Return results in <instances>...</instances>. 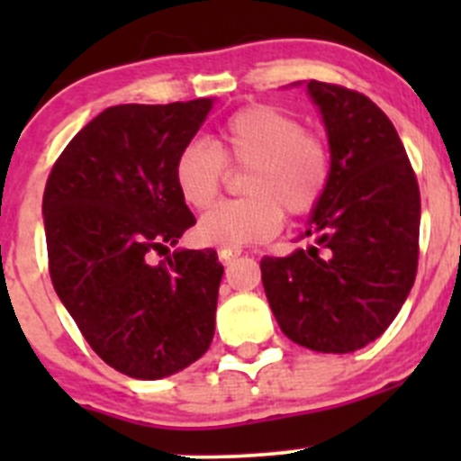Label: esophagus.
Segmentation results:
<instances>
[{"instance_id": "1", "label": "esophagus", "mask_w": 461, "mask_h": 461, "mask_svg": "<svg viewBox=\"0 0 461 461\" xmlns=\"http://www.w3.org/2000/svg\"><path fill=\"white\" fill-rule=\"evenodd\" d=\"M240 249H234V248H221L218 249V258H221L222 265H230L231 260L239 258Z\"/></svg>"}]
</instances>
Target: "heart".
<instances>
[{"label": "heart", "mask_w": 461, "mask_h": 461, "mask_svg": "<svg viewBox=\"0 0 461 461\" xmlns=\"http://www.w3.org/2000/svg\"><path fill=\"white\" fill-rule=\"evenodd\" d=\"M227 169L248 171L245 198L216 204L201 218L203 243L245 248L269 240L281 230L283 213L303 218L323 203L332 183V149L317 131L274 104L234 111L213 142L189 140L174 160V183L194 209H207L221 196Z\"/></svg>", "instance_id": "b5f03b06"}]
</instances>
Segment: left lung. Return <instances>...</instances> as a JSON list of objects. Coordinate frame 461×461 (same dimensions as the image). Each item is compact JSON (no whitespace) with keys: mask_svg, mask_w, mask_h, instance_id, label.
<instances>
[{"mask_svg":"<svg viewBox=\"0 0 461 461\" xmlns=\"http://www.w3.org/2000/svg\"><path fill=\"white\" fill-rule=\"evenodd\" d=\"M332 149V183L290 257L260 278L283 334L346 355L385 332L417 276L421 198L397 129L364 93L312 80Z\"/></svg>","mask_w":461,"mask_h":461,"instance_id":"8db88e82","label":"left lung"}]
</instances>
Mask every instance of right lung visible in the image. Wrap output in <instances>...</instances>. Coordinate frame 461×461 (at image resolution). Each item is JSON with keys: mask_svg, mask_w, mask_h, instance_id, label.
I'll return each instance as SVG.
<instances>
[{"mask_svg": "<svg viewBox=\"0 0 461 461\" xmlns=\"http://www.w3.org/2000/svg\"><path fill=\"white\" fill-rule=\"evenodd\" d=\"M212 100L118 104L67 144L46 180L49 272L97 357L136 379H162L207 352L222 265L213 249L153 252L196 225L174 160Z\"/></svg>", "mask_w": 461, "mask_h": 461, "instance_id": "right-lung-1", "label": "right lung"}]
</instances>
